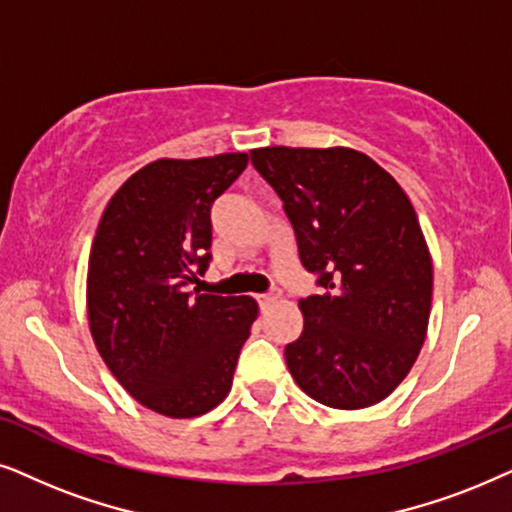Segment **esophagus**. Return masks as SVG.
Listing matches in <instances>:
<instances>
[{
	"label": "esophagus",
	"instance_id": "obj_1",
	"mask_svg": "<svg viewBox=\"0 0 512 512\" xmlns=\"http://www.w3.org/2000/svg\"><path fill=\"white\" fill-rule=\"evenodd\" d=\"M278 299V295H260L257 297V302H260V306H262V311H267L271 304H274Z\"/></svg>",
	"mask_w": 512,
	"mask_h": 512
}]
</instances>
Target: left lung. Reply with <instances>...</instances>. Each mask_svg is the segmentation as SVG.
Masks as SVG:
<instances>
[{
	"label": "left lung",
	"instance_id": "obj_1",
	"mask_svg": "<svg viewBox=\"0 0 512 512\" xmlns=\"http://www.w3.org/2000/svg\"><path fill=\"white\" fill-rule=\"evenodd\" d=\"M252 166L281 196L299 260L320 295L299 299L304 330L285 346L297 386L335 410L377 405L424 346L433 262L403 187L351 147H262Z\"/></svg>",
	"mask_w": 512,
	"mask_h": 512
}]
</instances>
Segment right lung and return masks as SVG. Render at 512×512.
Returning a JSON list of instances; mask_svg holds the SVG:
<instances>
[{
    "instance_id": "obj_1",
    "label": "right lung",
    "mask_w": 512,
    "mask_h": 512,
    "mask_svg": "<svg viewBox=\"0 0 512 512\" xmlns=\"http://www.w3.org/2000/svg\"><path fill=\"white\" fill-rule=\"evenodd\" d=\"M245 166V152L147 163L109 199L95 231L93 342L119 384L163 417H201L227 398L260 311L252 297L192 288L210 262V208Z\"/></svg>"
}]
</instances>
